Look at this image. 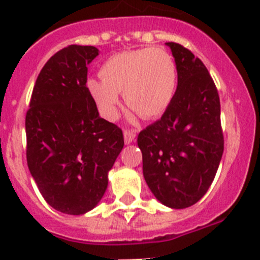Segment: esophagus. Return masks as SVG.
<instances>
[{
    "label": "esophagus",
    "mask_w": 260,
    "mask_h": 260,
    "mask_svg": "<svg viewBox=\"0 0 260 260\" xmlns=\"http://www.w3.org/2000/svg\"><path fill=\"white\" fill-rule=\"evenodd\" d=\"M136 138V132L133 129H124V142L132 143Z\"/></svg>",
    "instance_id": "esophagus-1"
}]
</instances>
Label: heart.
I'll use <instances>...</instances> for the list:
<instances>
[{
  "label": "heart",
  "mask_w": 260,
  "mask_h": 260,
  "mask_svg": "<svg viewBox=\"0 0 260 260\" xmlns=\"http://www.w3.org/2000/svg\"><path fill=\"white\" fill-rule=\"evenodd\" d=\"M102 80L90 79L86 86L105 119L118 115L119 92L128 107L145 118L162 114L173 100L178 82L173 57L160 48L117 53L99 70Z\"/></svg>",
  "instance_id": "obj_1"
}]
</instances>
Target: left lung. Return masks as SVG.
I'll return each instance as SVG.
<instances>
[{
  "label": "left lung",
  "instance_id": "obj_1",
  "mask_svg": "<svg viewBox=\"0 0 260 260\" xmlns=\"http://www.w3.org/2000/svg\"><path fill=\"white\" fill-rule=\"evenodd\" d=\"M175 58L178 89L161 119L138 135L143 176L162 205L197 203L215 179L223 153L217 87L202 60L169 42Z\"/></svg>",
  "mask_w": 260,
  "mask_h": 260
}]
</instances>
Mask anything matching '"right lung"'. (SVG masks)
<instances>
[{
  "label": "right lung",
  "instance_id": "add662e5",
  "mask_svg": "<svg viewBox=\"0 0 260 260\" xmlns=\"http://www.w3.org/2000/svg\"><path fill=\"white\" fill-rule=\"evenodd\" d=\"M98 48L58 50L42 69L25 117L26 161L45 202L67 215L92 210L124 146L117 124L99 117L87 90V67Z\"/></svg>",
  "mask_w": 260,
  "mask_h": 260
}]
</instances>
